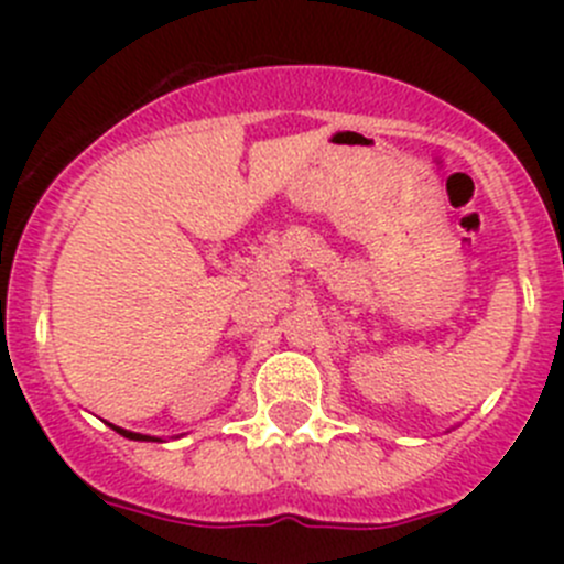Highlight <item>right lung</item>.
<instances>
[{
    "label": "right lung",
    "instance_id": "obj_1",
    "mask_svg": "<svg viewBox=\"0 0 564 564\" xmlns=\"http://www.w3.org/2000/svg\"><path fill=\"white\" fill-rule=\"evenodd\" d=\"M111 425V423H108ZM113 431H117V434H122V436H128V440H139V442H161L158 440V436H147V434H133V431H124V429H117V425H111Z\"/></svg>",
    "mask_w": 564,
    "mask_h": 564
}]
</instances>
